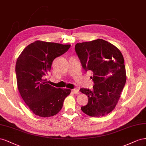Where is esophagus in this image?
<instances>
[{
	"mask_svg": "<svg viewBox=\"0 0 146 146\" xmlns=\"http://www.w3.org/2000/svg\"><path fill=\"white\" fill-rule=\"evenodd\" d=\"M72 92L75 94H79V89H74L72 90Z\"/></svg>",
	"mask_w": 146,
	"mask_h": 146,
	"instance_id": "1",
	"label": "esophagus"
}]
</instances>
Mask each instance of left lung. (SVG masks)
<instances>
[{"mask_svg":"<svg viewBox=\"0 0 146 146\" xmlns=\"http://www.w3.org/2000/svg\"><path fill=\"white\" fill-rule=\"evenodd\" d=\"M75 51L86 72H92L90 78L94 83L92 90L80 89L89 98L87 105L81 109L91 117L106 115L115 108L126 82L122 53L102 39L77 43Z\"/></svg>","mask_w":146,"mask_h":146,"instance_id":"8db88e82","label":"left lung"}]
</instances>
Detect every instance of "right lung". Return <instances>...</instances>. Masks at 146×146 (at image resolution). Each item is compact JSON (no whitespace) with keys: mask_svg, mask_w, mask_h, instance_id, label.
Masks as SVG:
<instances>
[{"mask_svg":"<svg viewBox=\"0 0 146 146\" xmlns=\"http://www.w3.org/2000/svg\"><path fill=\"white\" fill-rule=\"evenodd\" d=\"M70 44L35 41L21 53L16 64L18 89L32 112L43 117L57 114L70 95L68 89H57L45 79L53 60L68 51Z\"/></svg>","mask_w":146,"mask_h":146,"instance_id":"obj_1","label":"right lung"}]
</instances>
